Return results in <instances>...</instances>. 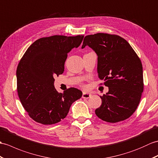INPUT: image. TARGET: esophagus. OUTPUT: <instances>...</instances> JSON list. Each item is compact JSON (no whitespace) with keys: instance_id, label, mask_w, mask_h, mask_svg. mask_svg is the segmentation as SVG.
Listing matches in <instances>:
<instances>
[{"instance_id":"1","label":"esophagus","mask_w":158,"mask_h":158,"mask_svg":"<svg viewBox=\"0 0 158 158\" xmlns=\"http://www.w3.org/2000/svg\"><path fill=\"white\" fill-rule=\"evenodd\" d=\"M91 96V94L90 93H87V92H83L82 95V98H85V99L89 98Z\"/></svg>"}]
</instances>
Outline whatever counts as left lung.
<instances>
[{
    "mask_svg": "<svg viewBox=\"0 0 158 158\" xmlns=\"http://www.w3.org/2000/svg\"><path fill=\"white\" fill-rule=\"evenodd\" d=\"M86 46L98 56V73L108 92L100 96L102 105L96 110L98 118L115 123L127 119L136 110L143 91L140 58L126 40L117 35L98 33L86 35Z\"/></svg>",
    "mask_w": 158,
    "mask_h": 158,
    "instance_id": "1",
    "label": "left lung"
}]
</instances>
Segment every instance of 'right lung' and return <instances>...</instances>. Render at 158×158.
Here are the masks:
<instances>
[{
  "label": "right lung",
  "instance_id": "obj_1",
  "mask_svg": "<svg viewBox=\"0 0 158 158\" xmlns=\"http://www.w3.org/2000/svg\"><path fill=\"white\" fill-rule=\"evenodd\" d=\"M83 35H52L36 40L21 58L17 69L19 100L35 122L53 124L64 119L71 104L82 96V91L71 87L58 93L54 76L62 74L67 54L81 44Z\"/></svg>",
  "mask_w": 158,
  "mask_h": 158
}]
</instances>
